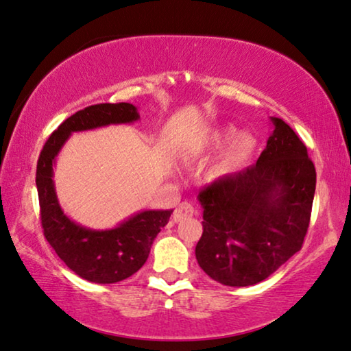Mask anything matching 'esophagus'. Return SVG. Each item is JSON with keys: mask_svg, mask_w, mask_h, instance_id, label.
Here are the masks:
<instances>
[{"mask_svg": "<svg viewBox=\"0 0 351 351\" xmlns=\"http://www.w3.org/2000/svg\"><path fill=\"white\" fill-rule=\"evenodd\" d=\"M193 213H194L193 205L188 204V202H182V204L174 210V215H172V221H174V222H180V221L185 219V217L193 216Z\"/></svg>", "mask_w": 351, "mask_h": 351, "instance_id": "34e87169", "label": "esophagus"}]
</instances>
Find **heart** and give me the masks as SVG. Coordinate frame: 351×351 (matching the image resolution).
Masks as SVG:
<instances>
[{"instance_id":"b5f03b06","label":"heart","mask_w":351,"mask_h":351,"mask_svg":"<svg viewBox=\"0 0 351 351\" xmlns=\"http://www.w3.org/2000/svg\"><path fill=\"white\" fill-rule=\"evenodd\" d=\"M227 145L228 147L226 149V152L208 169V177L211 180H223L227 177L238 174L239 171H243L249 165L256 149V141L254 136L247 134L238 135V132L233 128H221L210 132L196 145L189 146L185 154L199 155L210 151H217V149Z\"/></svg>"}]
</instances>
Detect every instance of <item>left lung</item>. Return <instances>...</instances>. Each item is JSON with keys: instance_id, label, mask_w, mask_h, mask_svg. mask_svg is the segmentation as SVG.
I'll use <instances>...</instances> for the list:
<instances>
[{"instance_id": "1", "label": "left lung", "mask_w": 351, "mask_h": 351, "mask_svg": "<svg viewBox=\"0 0 351 351\" xmlns=\"http://www.w3.org/2000/svg\"><path fill=\"white\" fill-rule=\"evenodd\" d=\"M254 166L199 193L204 233L196 245L202 271L226 286L266 280L302 249L315 193L306 146L283 119Z\"/></svg>"}]
</instances>
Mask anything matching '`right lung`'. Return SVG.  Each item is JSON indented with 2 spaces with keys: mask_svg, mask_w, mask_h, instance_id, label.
<instances>
[{
  "mask_svg": "<svg viewBox=\"0 0 351 351\" xmlns=\"http://www.w3.org/2000/svg\"><path fill=\"white\" fill-rule=\"evenodd\" d=\"M140 119L136 107L129 102L96 104L65 119L46 140L37 162V191L43 234L60 260L91 283L110 285L140 271L152 243L172 210H145L119 226L93 230L71 221L57 200L54 188L56 157L73 132H84L110 124H129Z\"/></svg>",
  "mask_w": 351,
  "mask_h": 351,
  "instance_id": "obj_1",
  "label": "right lung"
}]
</instances>
